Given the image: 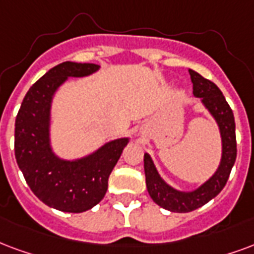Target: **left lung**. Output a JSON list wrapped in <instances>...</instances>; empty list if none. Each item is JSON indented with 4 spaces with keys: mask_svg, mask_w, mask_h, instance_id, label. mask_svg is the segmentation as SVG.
I'll list each match as a JSON object with an SVG mask.
<instances>
[{
    "mask_svg": "<svg viewBox=\"0 0 254 254\" xmlns=\"http://www.w3.org/2000/svg\"><path fill=\"white\" fill-rule=\"evenodd\" d=\"M189 72L192 82L194 97L199 98L203 108L217 122L221 134L222 155L215 172L204 183L191 191H182L168 185L160 176L151 156L144 153L146 190L156 204L172 213H189L202 207L203 204L215 198L226 185L237 157L236 122L232 109L223 97L222 91L218 89L217 84L204 79L194 69L190 68Z\"/></svg>",
    "mask_w": 254,
    "mask_h": 254,
    "instance_id": "8db88e82",
    "label": "left lung"
}]
</instances>
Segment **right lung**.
I'll return each mask as SVG.
<instances>
[{"mask_svg":"<svg viewBox=\"0 0 254 254\" xmlns=\"http://www.w3.org/2000/svg\"><path fill=\"white\" fill-rule=\"evenodd\" d=\"M101 68L94 63L64 62L51 68L28 90L14 125V155L32 192L64 213H83L98 204L129 137L105 142L78 159H63L51 144L52 101L68 78H83Z\"/></svg>","mask_w":254,"mask_h":254,"instance_id":"right-lung-1","label":"right lung"}]
</instances>
